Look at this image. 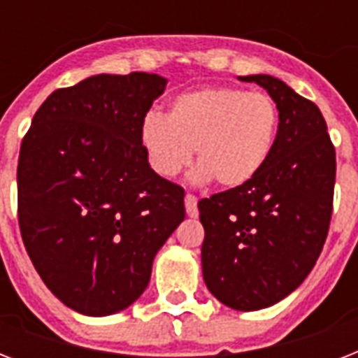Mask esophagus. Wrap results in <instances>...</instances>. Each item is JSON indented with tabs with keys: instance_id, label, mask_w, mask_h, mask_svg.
Segmentation results:
<instances>
[{
	"instance_id": "obj_1",
	"label": "esophagus",
	"mask_w": 358,
	"mask_h": 358,
	"mask_svg": "<svg viewBox=\"0 0 358 358\" xmlns=\"http://www.w3.org/2000/svg\"><path fill=\"white\" fill-rule=\"evenodd\" d=\"M185 202V212H187V215L189 217H199V208H196V196L191 195V193H187L184 199Z\"/></svg>"
}]
</instances>
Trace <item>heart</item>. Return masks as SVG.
Masks as SVG:
<instances>
[{"mask_svg": "<svg viewBox=\"0 0 358 358\" xmlns=\"http://www.w3.org/2000/svg\"><path fill=\"white\" fill-rule=\"evenodd\" d=\"M278 122V106L269 94L202 87L174 96L169 115L146 113L139 141L148 165L162 178L182 173L196 148V182L215 178L223 187H241L269 162Z\"/></svg>", "mask_w": 358, "mask_h": 358, "instance_id": "heart-1", "label": "heart"}]
</instances>
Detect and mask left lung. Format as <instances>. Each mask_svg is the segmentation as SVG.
<instances>
[{
    "mask_svg": "<svg viewBox=\"0 0 358 358\" xmlns=\"http://www.w3.org/2000/svg\"><path fill=\"white\" fill-rule=\"evenodd\" d=\"M264 87L280 122L269 162L249 184L199 202L202 275L234 310H260L308 277L327 239L336 154L317 106L267 74L239 76Z\"/></svg>",
    "mask_w": 358,
    "mask_h": 358,
    "instance_id": "1",
    "label": "left lung"
}]
</instances>
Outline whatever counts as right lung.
I'll list each match as a JSON object with an SVG mask.
<instances>
[{"instance_id":"right-lung-1","label":"right lung","mask_w":358,"mask_h":358,"mask_svg":"<svg viewBox=\"0 0 358 358\" xmlns=\"http://www.w3.org/2000/svg\"><path fill=\"white\" fill-rule=\"evenodd\" d=\"M167 80L98 74L57 89L33 117L18 157V223L52 294L85 316L139 299L152 262L185 217L184 189L157 176L141 122Z\"/></svg>"}]
</instances>
